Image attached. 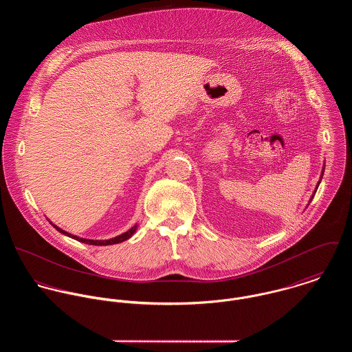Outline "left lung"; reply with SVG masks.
<instances>
[{"label": "left lung", "instance_id": "8db88e82", "mask_svg": "<svg viewBox=\"0 0 352 352\" xmlns=\"http://www.w3.org/2000/svg\"><path fill=\"white\" fill-rule=\"evenodd\" d=\"M324 169H325V166H322V170H321V176H320V180H318V183H317V186H316V190H314V192L311 194V197H310V199H309V201H307V204H306V207L309 206V203L311 201V199H313V197H314V194H316V191H317V188H318V186H320V183H321V179H322V175H324Z\"/></svg>", "mask_w": 352, "mask_h": 352}]
</instances>
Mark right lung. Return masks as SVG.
Masks as SVG:
<instances>
[{"instance_id":"obj_1","label":"right lung","mask_w":352,"mask_h":352,"mask_svg":"<svg viewBox=\"0 0 352 352\" xmlns=\"http://www.w3.org/2000/svg\"><path fill=\"white\" fill-rule=\"evenodd\" d=\"M51 225L59 232V233H62V234H65V236H67V237H72V239H74V240H77V241H80V243H85V244H89V245H113V244H119V243H123V241H126V240H129L135 232H137V229H138V225L135 223L131 229H129L127 232H124V233H122V234H119V236H116V237H112V239H108V240H91V239H82V237H78V236H74V234H70V233H67V232H65L63 229H60V228H58L56 225H54L52 222L50 221Z\"/></svg>"}]
</instances>
